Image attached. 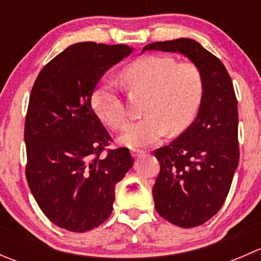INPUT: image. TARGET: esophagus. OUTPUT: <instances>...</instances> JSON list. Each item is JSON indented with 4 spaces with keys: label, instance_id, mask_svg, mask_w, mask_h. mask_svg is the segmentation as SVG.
Masks as SVG:
<instances>
[{
    "label": "esophagus",
    "instance_id": "1",
    "mask_svg": "<svg viewBox=\"0 0 261 261\" xmlns=\"http://www.w3.org/2000/svg\"><path fill=\"white\" fill-rule=\"evenodd\" d=\"M143 150L141 149H135V147H134V149H131V155H133L134 158H138L139 155L140 154H143Z\"/></svg>",
    "mask_w": 261,
    "mask_h": 261
}]
</instances>
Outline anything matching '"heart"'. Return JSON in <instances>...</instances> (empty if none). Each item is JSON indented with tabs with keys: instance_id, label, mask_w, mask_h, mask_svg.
<instances>
[{
	"instance_id": "obj_1",
	"label": "heart",
	"mask_w": 261,
	"mask_h": 261,
	"mask_svg": "<svg viewBox=\"0 0 261 261\" xmlns=\"http://www.w3.org/2000/svg\"><path fill=\"white\" fill-rule=\"evenodd\" d=\"M128 86L149 93L140 120L126 126L121 143L127 146H146L165 134L177 135L196 117L203 99L204 82L201 70L191 62H180L169 55H146L123 70ZM93 109L102 121L120 130L127 120V110L116 83L103 80L92 98Z\"/></svg>"
}]
</instances>
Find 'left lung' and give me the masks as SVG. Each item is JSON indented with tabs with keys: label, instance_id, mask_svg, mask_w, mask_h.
I'll list each match as a JSON object with an SVG mask.
<instances>
[{
	"label": "left lung",
	"instance_id": "left-lung-1",
	"mask_svg": "<svg viewBox=\"0 0 261 261\" xmlns=\"http://www.w3.org/2000/svg\"><path fill=\"white\" fill-rule=\"evenodd\" d=\"M145 50L180 53L203 75V99L194 121L169 145L154 151L160 163L152 187L155 210L173 225L196 227L220 211L239 164L233 84L222 62L196 40L156 41Z\"/></svg>",
	"mask_w": 261,
	"mask_h": 261
}]
</instances>
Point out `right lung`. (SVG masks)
Returning <instances> with one entry per match:
<instances>
[{"label":"right lung","instance_id":"obj_1","mask_svg":"<svg viewBox=\"0 0 261 261\" xmlns=\"http://www.w3.org/2000/svg\"><path fill=\"white\" fill-rule=\"evenodd\" d=\"M131 51L123 44H73L40 70L31 89L26 179L41 211L60 228L86 232L103 223L116 184L133 167L127 147L106 149L112 138L91 103L102 75Z\"/></svg>","mask_w":261,"mask_h":261}]
</instances>
